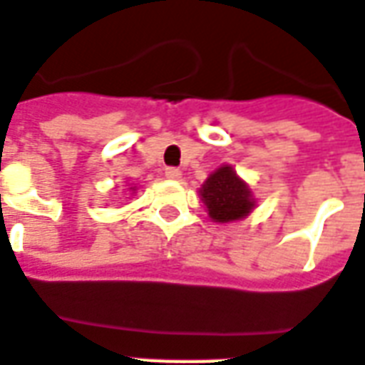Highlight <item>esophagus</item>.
Masks as SVG:
<instances>
[{
    "instance_id": "esophagus-1",
    "label": "esophagus",
    "mask_w": 365,
    "mask_h": 365,
    "mask_svg": "<svg viewBox=\"0 0 365 365\" xmlns=\"http://www.w3.org/2000/svg\"><path fill=\"white\" fill-rule=\"evenodd\" d=\"M164 175H166L168 180H180V178H182V170H178V168H166V172H164Z\"/></svg>"
}]
</instances>
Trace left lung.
<instances>
[{"label":"left lung","instance_id":"1","mask_svg":"<svg viewBox=\"0 0 365 365\" xmlns=\"http://www.w3.org/2000/svg\"><path fill=\"white\" fill-rule=\"evenodd\" d=\"M199 197L212 222L228 224L250 217L255 209V197L250 185L236 174L230 164H222L199 187Z\"/></svg>","mask_w":365,"mask_h":365}]
</instances>
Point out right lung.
Wrapping results in <instances>:
<instances>
[{
  "label": "right lung",
  "instance_id": "right-lung-1",
  "mask_svg": "<svg viewBox=\"0 0 365 365\" xmlns=\"http://www.w3.org/2000/svg\"><path fill=\"white\" fill-rule=\"evenodd\" d=\"M128 190L133 191V193H135V191H137V187H135V185H131V187H128Z\"/></svg>",
  "mask_w": 365,
  "mask_h": 365
}]
</instances>
